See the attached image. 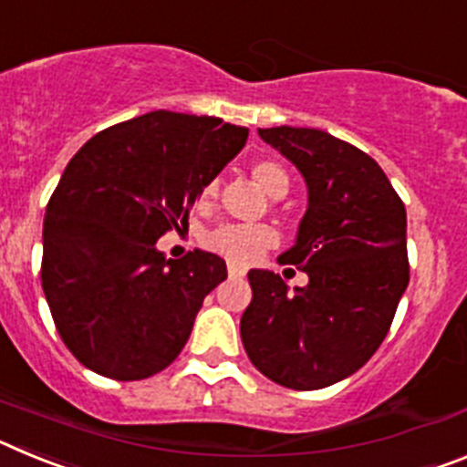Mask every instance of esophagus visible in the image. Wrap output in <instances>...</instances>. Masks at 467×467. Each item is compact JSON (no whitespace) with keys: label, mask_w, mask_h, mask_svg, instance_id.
Wrapping results in <instances>:
<instances>
[{"label":"esophagus","mask_w":467,"mask_h":467,"mask_svg":"<svg viewBox=\"0 0 467 467\" xmlns=\"http://www.w3.org/2000/svg\"><path fill=\"white\" fill-rule=\"evenodd\" d=\"M229 278H243V275H245V271L241 269V266H236V264H229Z\"/></svg>","instance_id":"obj_1"}]
</instances>
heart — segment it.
I'll return each mask as SVG.
<instances>
[{"label": "heart", "instance_id": "obj_1", "mask_svg": "<svg viewBox=\"0 0 467 467\" xmlns=\"http://www.w3.org/2000/svg\"><path fill=\"white\" fill-rule=\"evenodd\" d=\"M250 175H253V180L264 192L274 198L283 196L287 192V187H290V177H287L285 168L271 159L254 161L253 168H250ZM217 196H220V184H217V180H210V182H205L203 187L198 189V208H213ZM275 241H278V236H275V231L271 226L222 224L210 231L208 236L203 238V245L208 247L210 253L224 257L226 262L243 266V264L254 262L264 250H269L271 245H275Z\"/></svg>", "mask_w": 467, "mask_h": 467}]
</instances>
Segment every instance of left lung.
I'll return each mask as SVG.
<instances>
[{
  "label": "left lung",
  "mask_w": 467,
  "mask_h": 467,
  "mask_svg": "<svg viewBox=\"0 0 467 467\" xmlns=\"http://www.w3.org/2000/svg\"><path fill=\"white\" fill-rule=\"evenodd\" d=\"M299 168L308 208L280 254L308 275L287 292L274 271L247 274L241 317L247 358L292 390H317L358 372L386 339L410 283L407 213L372 156L317 128H259Z\"/></svg>",
  "instance_id": "obj_1"
}]
</instances>
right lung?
<instances>
[{
    "instance_id": "obj_1",
    "label": "right lung",
    "mask_w": 467,
    "mask_h": 467,
    "mask_svg": "<svg viewBox=\"0 0 467 467\" xmlns=\"http://www.w3.org/2000/svg\"><path fill=\"white\" fill-rule=\"evenodd\" d=\"M245 140L247 128L217 117L156 109L74 154L47 205L41 287L81 365L140 381L180 356L226 264L203 250L166 259L156 241L189 224L198 189Z\"/></svg>"
}]
</instances>
